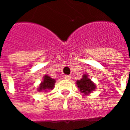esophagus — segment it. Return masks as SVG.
<instances>
[{
    "label": "esophagus",
    "instance_id": "obj_1",
    "mask_svg": "<svg viewBox=\"0 0 130 130\" xmlns=\"http://www.w3.org/2000/svg\"><path fill=\"white\" fill-rule=\"evenodd\" d=\"M71 77L70 75H65V80H71Z\"/></svg>",
    "mask_w": 130,
    "mask_h": 130
}]
</instances>
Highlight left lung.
I'll list each match as a JSON object with an SVG mask.
<instances>
[{
    "label": "left lung",
    "instance_id": "1",
    "mask_svg": "<svg viewBox=\"0 0 130 130\" xmlns=\"http://www.w3.org/2000/svg\"><path fill=\"white\" fill-rule=\"evenodd\" d=\"M76 84L80 91L82 93H84L85 95H88L91 93V92H92L95 88V85L88 77V75L87 74L83 75L82 79L77 80Z\"/></svg>",
    "mask_w": 130,
    "mask_h": 130
}]
</instances>
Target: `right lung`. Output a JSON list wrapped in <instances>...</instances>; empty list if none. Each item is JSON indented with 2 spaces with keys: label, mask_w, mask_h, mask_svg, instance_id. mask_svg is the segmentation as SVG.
Segmentation results:
<instances>
[{
  "label": "right lung",
  "mask_w": 130,
  "mask_h": 130,
  "mask_svg": "<svg viewBox=\"0 0 130 130\" xmlns=\"http://www.w3.org/2000/svg\"><path fill=\"white\" fill-rule=\"evenodd\" d=\"M55 83L56 80L51 78L48 75H45L43 77V80L40 83L39 87H38V91L39 92H43V91H47L48 90H53L55 87Z\"/></svg>",
  "instance_id": "right-lung-1"
}]
</instances>
